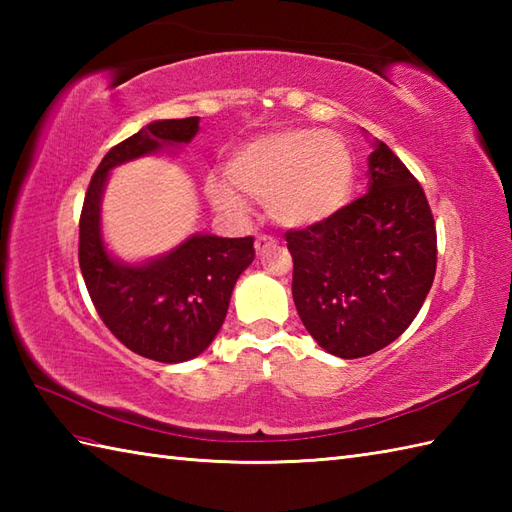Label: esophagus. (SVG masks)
Instances as JSON below:
<instances>
[{"mask_svg":"<svg viewBox=\"0 0 512 512\" xmlns=\"http://www.w3.org/2000/svg\"><path fill=\"white\" fill-rule=\"evenodd\" d=\"M270 246H275V239L273 237H268V235H257L255 237V250H257V253H262V250H266Z\"/></svg>","mask_w":512,"mask_h":512,"instance_id":"obj_1","label":"esophagus"}]
</instances>
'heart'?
Segmentation results:
<instances>
[{"label":"heart","mask_w":512,"mask_h":512,"mask_svg":"<svg viewBox=\"0 0 512 512\" xmlns=\"http://www.w3.org/2000/svg\"><path fill=\"white\" fill-rule=\"evenodd\" d=\"M226 180H211V200L228 213H242L244 200L266 202L281 226L299 228L341 211L354 189V158L341 136L321 129H286L257 136L226 165Z\"/></svg>","instance_id":"heart-1"}]
</instances>
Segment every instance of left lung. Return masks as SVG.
I'll return each instance as SVG.
<instances>
[{
  "instance_id": "left-lung-1",
  "label": "left lung",
  "mask_w": 512,
  "mask_h": 512,
  "mask_svg": "<svg viewBox=\"0 0 512 512\" xmlns=\"http://www.w3.org/2000/svg\"><path fill=\"white\" fill-rule=\"evenodd\" d=\"M292 299L325 352L361 358L405 332L427 299L438 235L420 182L385 143L369 154L367 193L328 220L286 231Z\"/></svg>"
}]
</instances>
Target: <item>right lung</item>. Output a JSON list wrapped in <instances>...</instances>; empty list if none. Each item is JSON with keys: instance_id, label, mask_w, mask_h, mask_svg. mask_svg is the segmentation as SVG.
<instances>
[{"instance_id": "obj_1", "label": "right lung", "mask_w": 512, "mask_h": 512, "mask_svg": "<svg viewBox=\"0 0 512 512\" xmlns=\"http://www.w3.org/2000/svg\"><path fill=\"white\" fill-rule=\"evenodd\" d=\"M198 125V116L156 121L114 145L94 171L79 220V266L96 312L125 347L160 363L189 361L211 345L237 277L255 259V239L193 235L149 264H116L101 239V193L112 167L189 143Z\"/></svg>"}]
</instances>
